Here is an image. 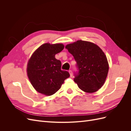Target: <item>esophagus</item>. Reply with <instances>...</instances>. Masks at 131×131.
<instances>
[{
    "label": "esophagus",
    "instance_id": "obj_1",
    "mask_svg": "<svg viewBox=\"0 0 131 131\" xmlns=\"http://www.w3.org/2000/svg\"><path fill=\"white\" fill-rule=\"evenodd\" d=\"M69 74H70V77H73V72H72V71L71 70H69Z\"/></svg>",
    "mask_w": 131,
    "mask_h": 131
}]
</instances>
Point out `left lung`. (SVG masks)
<instances>
[{"instance_id": "left-lung-1", "label": "left lung", "mask_w": 131, "mask_h": 131, "mask_svg": "<svg viewBox=\"0 0 131 131\" xmlns=\"http://www.w3.org/2000/svg\"><path fill=\"white\" fill-rule=\"evenodd\" d=\"M66 48L77 62L78 72L74 81L79 88L87 93H93L104 84L109 70L105 54L100 47L89 41L78 40L67 45Z\"/></svg>"}]
</instances>
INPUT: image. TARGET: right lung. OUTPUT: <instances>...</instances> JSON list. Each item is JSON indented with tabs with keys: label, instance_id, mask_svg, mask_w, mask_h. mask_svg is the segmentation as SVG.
I'll return each mask as SVG.
<instances>
[{
	"label": "right lung",
	"instance_id": "add662e5",
	"mask_svg": "<svg viewBox=\"0 0 131 131\" xmlns=\"http://www.w3.org/2000/svg\"><path fill=\"white\" fill-rule=\"evenodd\" d=\"M64 45L62 43L42 44L34 51L28 62L27 72L33 88L46 96L56 93L69 73L61 70V62L55 58Z\"/></svg>",
	"mask_w": 131,
	"mask_h": 131
}]
</instances>
